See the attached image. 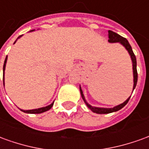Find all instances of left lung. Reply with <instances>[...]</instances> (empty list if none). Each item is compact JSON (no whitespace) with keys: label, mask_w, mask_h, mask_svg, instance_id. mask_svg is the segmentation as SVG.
<instances>
[{"label":"left lung","mask_w":149,"mask_h":149,"mask_svg":"<svg viewBox=\"0 0 149 149\" xmlns=\"http://www.w3.org/2000/svg\"><path fill=\"white\" fill-rule=\"evenodd\" d=\"M109 43H120L122 46L125 47V49L128 51V54L130 56L132 60V72H133V88H132V92L135 89V88L136 86V83H137V70H136V56L133 53V51L132 49L131 45H129V43L127 40V39H125L121 36H120L119 34L116 33L114 32H112L111 30H109ZM80 92H81V95L82 99L84 100V102L85 104L87 105V107L95 113L97 114H107V113H111V112H114L118 111V110L121 109L123 107H125L127 103L128 102V100L130 99L131 96L128 97L127 100H125V102H123L119 105L113 107V108H100V107H94L92 106L91 104L88 103L87 100H85V97L83 93V91L81 89V85H80Z\"/></svg>","instance_id":"obj_1"}]
</instances>
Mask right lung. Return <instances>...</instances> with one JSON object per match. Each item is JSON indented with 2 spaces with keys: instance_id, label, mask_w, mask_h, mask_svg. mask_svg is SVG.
Returning a JSON list of instances; mask_svg holds the SVG:
<instances>
[{
  "instance_id": "right-lung-1",
  "label": "right lung",
  "mask_w": 149,
  "mask_h": 149,
  "mask_svg": "<svg viewBox=\"0 0 149 149\" xmlns=\"http://www.w3.org/2000/svg\"><path fill=\"white\" fill-rule=\"evenodd\" d=\"M32 31H34V30H31L30 32ZM23 35H21L20 37H17V39L16 40V41L19 38H21ZM16 41L14 42V44L16 43ZM7 59H8V56H6V58L5 60V62H4V66H3V83L5 84V66H6V62H7ZM53 103H54V101L52 102L51 104H49L48 106H45V107H42V108H39V109H31V110H23V109H21L22 112H25V113H30V114H39V113H42V112H45L46 111H48L52 107L53 105Z\"/></svg>"
}]
</instances>
